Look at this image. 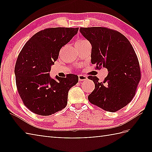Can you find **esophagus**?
<instances>
[{"label": "esophagus", "mask_w": 152, "mask_h": 152, "mask_svg": "<svg viewBox=\"0 0 152 152\" xmlns=\"http://www.w3.org/2000/svg\"><path fill=\"white\" fill-rule=\"evenodd\" d=\"M88 79L87 78V76L85 75H83V74H80V75L78 76V80L80 82H82V81H84V80H86Z\"/></svg>", "instance_id": "obj_1"}]
</instances>
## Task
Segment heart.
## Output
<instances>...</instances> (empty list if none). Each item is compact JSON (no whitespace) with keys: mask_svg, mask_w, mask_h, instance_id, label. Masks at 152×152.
I'll return each mask as SVG.
<instances>
[{"mask_svg":"<svg viewBox=\"0 0 152 152\" xmlns=\"http://www.w3.org/2000/svg\"><path fill=\"white\" fill-rule=\"evenodd\" d=\"M87 41L86 40H84V39H80V40H78V42H76V43H85Z\"/></svg>","mask_w":152,"mask_h":152,"instance_id":"b5f03b06","label":"heart"}]
</instances>
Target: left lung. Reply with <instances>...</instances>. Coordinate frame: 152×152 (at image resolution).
I'll use <instances>...</instances> for the list:
<instances>
[{
  "instance_id": "8db88e82",
  "label": "left lung",
  "mask_w": 152,
  "mask_h": 152,
  "mask_svg": "<svg viewBox=\"0 0 152 152\" xmlns=\"http://www.w3.org/2000/svg\"><path fill=\"white\" fill-rule=\"evenodd\" d=\"M80 32L92 45L91 63L109 72L101 82L96 76L88 77L95 84L88 101L107 111L116 112L131 102L140 80L135 51L129 41L117 31L94 27H80Z\"/></svg>"
}]
</instances>
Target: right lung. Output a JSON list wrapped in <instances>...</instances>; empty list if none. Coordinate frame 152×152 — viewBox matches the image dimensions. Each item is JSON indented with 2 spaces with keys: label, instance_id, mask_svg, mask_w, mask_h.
<instances>
[{
  "label": "right lung",
  "instance_id": "add662e5",
  "mask_svg": "<svg viewBox=\"0 0 152 152\" xmlns=\"http://www.w3.org/2000/svg\"><path fill=\"white\" fill-rule=\"evenodd\" d=\"M77 28L55 27L41 31L25 43L15 68L17 91L24 104L35 114L48 116L60 111L68 103V91L78 77L51 78V66L60 49L77 34Z\"/></svg>",
  "mask_w": 152,
  "mask_h": 152
}]
</instances>
